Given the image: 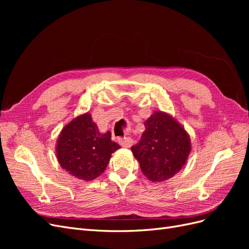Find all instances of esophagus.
<instances>
[{
    "instance_id": "1",
    "label": "esophagus",
    "mask_w": 249,
    "mask_h": 249,
    "mask_svg": "<svg viewBox=\"0 0 249 249\" xmlns=\"http://www.w3.org/2000/svg\"><path fill=\"white\" fill-rule=\"evenodd\" d=\"M119 144L124 147H130L133 144V139L131 137H124L119 139Z\"/></svg>"
}]
</instances>
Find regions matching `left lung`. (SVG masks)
<instances>
[{"label":"left lung","mask_w":249,"mask_h":249,"mask_svg":"<svg viewBox=\"0 0 249 249\" xmlns=\"http://www.w3.org/2000/svg\"><path fill=\"white\" fill-rule=\"evenodd\" d=\"M139 143L131 147L141 171L149 180L160 183L183 168L191 152L189 134L171 115L156 111L144 123Z\"/></svg>","instance_id":"1"}]
</instances>
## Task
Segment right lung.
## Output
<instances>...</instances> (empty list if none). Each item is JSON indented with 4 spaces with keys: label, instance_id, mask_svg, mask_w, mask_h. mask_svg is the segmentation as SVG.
Wrapping results in <instances>:
<instances>
[{
    "label": "right lung",
    "instance_id": "1",
    "mask_svg": "<svg viewBox=\"0 0 249 249\" xmlns=\"http://www.w3.org/2000/svg\"><path fill=\"white\" fill-rule=\"evenodd\" d=\"M120 148L111 132L101 133L89 113L79 115L60 132L56 143L57 160L72 177L90 182L106 170L111 155Z\"/></svg>",
    "mask_w": 249,
    "mask_h": 249
}]
</instances>
